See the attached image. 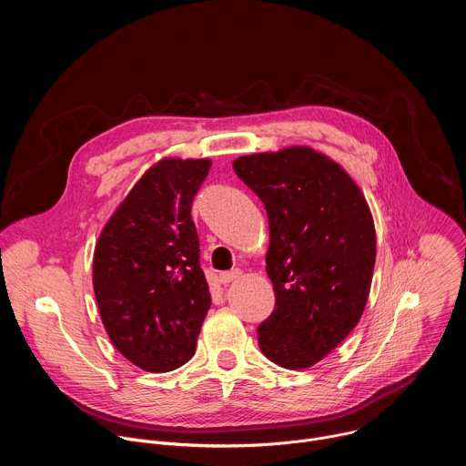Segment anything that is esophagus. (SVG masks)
<instances>
[{
	"label": "esophagus",
	"mask_w": 466,
	"mask_h": 466,
	"mask_svg": "<svg viewBox=\"0 0 466 466\" xmlns=\"http://www.w3.org/2000/svg\"><path fill=\"white\" fill-rule=\"evenodd\" d=\"M241 277V271L239 269H234V271H227V273H221L219 275V282L221 284H230V282H234V280H238Z\"/></svg>",
	"instance_id": "1"
}]
</instances>
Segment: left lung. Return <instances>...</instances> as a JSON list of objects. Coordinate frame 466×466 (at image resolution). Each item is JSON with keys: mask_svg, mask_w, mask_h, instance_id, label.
Segmentation results:
<instances>
[{"mask_svg": "<svg viewBox=\"0 0 466 466\" xmlns=\"http://www.w3.org/2000/svg\"><path fill=\"white\" fill-rule=\"evenodd\" d=\"M232 167L269 219L275 309L258 326L259 349L280 367L308 369L365 309L376 259L369 205L339 164L309 147L241 157Z\"/></svg>", "mask_w": 466, "mask_h": 466, "instance_id": "left-lung-1", "label": "left lung"}]
</instances>
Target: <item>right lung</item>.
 I'll return each mask as SVG.
<instances>
[{"mask_svg":"<svg viewBox=\"0 0 466 466\" xmlns=\"http://www.w3.org/2000/svg\"><path fill=\"white\" fill-rule=\"evenodd\" d=\"M210 160L166 158L128 191L94 254V291L119 354L169 372L195 354L210 308L191 203Z\"/></svg>","mask_w":466,"mask_h":466,"instance_id":"1","label":"right lung"}]
</instances>
